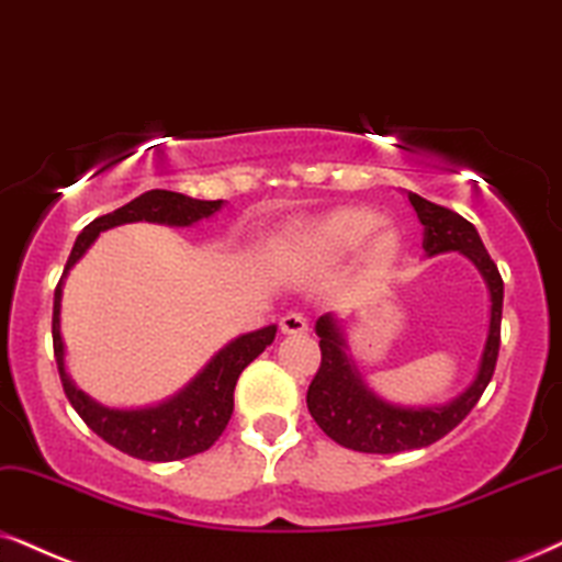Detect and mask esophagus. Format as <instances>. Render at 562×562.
I'll use <instances>...</instances> for the list:
<instances>
[{"instance_id": "34e87169", "label": "esophagus", "mask_w": 562, "mask_h": 562, "mask_svg": "<svg viewBox=\"0 0 562 562\" xmlns=\"http://www.w3.org/2000/svg\"><path fill=\"white\" fill-rule=\"evenodd\" d=\"M280 329L282 334H305L308 331V318L297 314V311H290V314L280 318Z\"/></svg>"}]
</instances>
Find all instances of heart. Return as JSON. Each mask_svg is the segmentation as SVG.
<instances>
[{"instance_id":"heart-1","label":"heart","mask_w":562,"mask_h":562,"mask_svg":"<svg viewBox=\"0 0 562 562\" xmlns=\"http://www.w3.org/2000/svg\"><path fill=\"white\" fill-rule=\"evenodd\" d=\"M381 225V217L371 210H345L334 215L316 228V244L331 254H345L366 244L368 236H373ZM396 251V236L392 231H383L373 238L371 257L375 261L392 259Z\"/></svg>"}]
</instances>
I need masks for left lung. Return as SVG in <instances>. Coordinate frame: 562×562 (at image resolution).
<instances>
[{
  "label": "left lung",
  "mask_w": 562,
  "mask_h": 562,
  "mask_svg": "<svg viewBox=\"0 0 562 562\" xmlns=\"http://www.w3.org/2000/svg\"><path fill=\"white\" fill-rule=\"evenodd\" d=\"M409 202L417 217L425 225L423 248L428 257L446 251H461L470 257L485 277L490 290V331L485 350H482L477 379L464 394L443 404V407H394V404L381 402L379 396L366 389L360 381L358 368L345 352V339L337 329L331 314L316 322L318 347H322V366L311 381L305 404H308L311 417L331 440L352 451L363 453H400L412 449H425L451 432L457 425L470 415L474 404L480 402L482 392L487 389L495 373L501 350V316H503V277L490 259L487 248L470 220L459 212L432 204L420 194H412Z\"/></svg>",
  "instance_id": "left-lung-1"
}]
</instances>
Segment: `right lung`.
Instances as JSON below:
<instances>
[{
    "instance_id": "add662e5",
    "label": "right lung",
    "mask_w": 562,
    "mask_h": 562,
    "mask_svg": "<svg viewBox=\"0 0 562 562\" xmlns=\"http://www.w3.org/2000/svg\"><path fill=\"white\" fill-rule=\"evenodd\" d=\"M223 207V199L215 202H204V199H191L187 194H176V191L153 189L145 194L132 199L124 207L109 212L92 220L85 225L80 236H77L72 254H69L67 267L59 285L54 290V318H52V334H54V358L56 368H59V379L67 394L69 404H72L77 415L82 417L85 425L92 432H98L105 443L113 449L130 453L134 459L145 461H176L194 457V453L207 451L215 440L223 436L225 425H228L233 415V392H236L238 375L244 368L259 358L272 345L277 326H265L244 337L233 339L225 345L215 358L204 366V371L189 383L183 392H179L173 400L158 404V407L147 409H109L101 407L85 396L80 389L69 381L67 371H64V345L59 334V308H61V282L75 261L88 251L98 233L109 231L113 225L124 223H162V225H191L196 220L215 215Z\"/></svg>"
}]
</instances>
